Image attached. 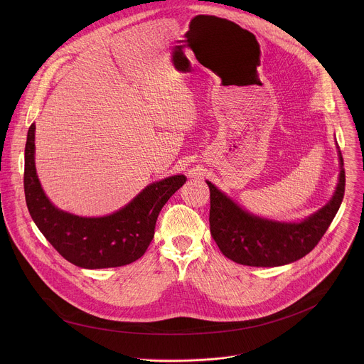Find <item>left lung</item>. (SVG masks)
<instances>
[{"label": "left lung", "mask_w": 364, "mask_h": 364, "mask_svg": "<svg viewBox=\"0 0 364 364\" xmlns=\"http://www.w3.org/2000/svg\"><path fill=\"white\" fill-rule=\"evenodd\" d=\"M338 154L341 172L332 199L300 223H280L254 215L206 181L210 189V232L223 255L240 264L273 267L310 254L343 200L345 169L341 150Z\"/></svg>", "instance_id": "obj_1"}]
</instances>
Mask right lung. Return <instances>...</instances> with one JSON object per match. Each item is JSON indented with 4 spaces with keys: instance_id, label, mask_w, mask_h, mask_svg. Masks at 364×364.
Masks as SVG:
<instances>
[{
    "instance_id": "right-lung-1",
    "label": "right lung",
    "mask_w": 364,
    "mask_h": 364,
    "mask_svg": "<svg viewBox=\"0 0 364 364\" xmlns=\"http://www.w3.org/2000/svg\"><path fill=\"white\" fill-rule=\"evenodd\" d=\"M35 123L25 146L23 188L32 220L53 248L84 269L117 267L141 258L154 238L156 218L168 199L186 182L173 175L144 188L129 205L104 217H80L53 206L35 166Z\"/></svg>"
}]
</instances>
